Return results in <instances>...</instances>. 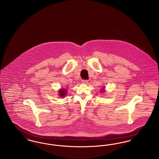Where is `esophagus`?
Instances as JSON below:
<instances>
[{"mask_svg": "<svg viewBox=\"0 0 159 159\" xmlns=\"http://www.w3.org/2000/svg\"><path fill=\"white\" fill-rule=\"evenodd\" d=\"M82 83H88V80H82Z\"/></svg>", "mask_w": 159, "mask_h": 159, "instance_id": "obj_1", "label": "esophagus"}]
</instances>
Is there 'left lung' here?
<instances>
[{
	"mask_svg": "<svg viewBox=\"0 0 159 159\" xmlns=\"http://www.w3.org/2000/svg\"><path fill=\"white\" fill-rule=\"evenodd\" d=\"M102 91H103V90H102Z\"/></svg>",
	"mask_w": 159,
	"mask_h": 159,
	"instance_id": "left-lung-1",
	"label": "left lung"
}]
</instances>
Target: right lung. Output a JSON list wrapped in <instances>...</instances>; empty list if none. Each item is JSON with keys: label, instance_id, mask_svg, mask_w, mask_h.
Here are the masks:
<instances>
[{"label": "right lung", "instance_id": "right-lung-1", "mask_svg": "<svg viewBox=\"0 0 159 159\" xmlns=\"http://www.w3.org/2000/svg\"><path fill=\"white\" fill-rule=\"evenodd\" d=\"M60 95L62 97H64L65 96V95H66V90H65V89H61L60 91Z\"/></svg>", "mask_w": 159, "mask_h": 159}]
</instances>
